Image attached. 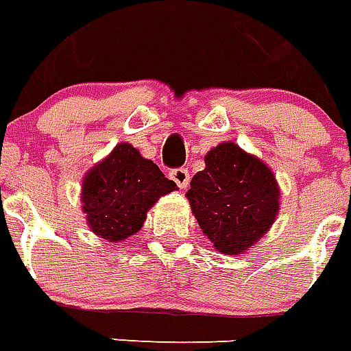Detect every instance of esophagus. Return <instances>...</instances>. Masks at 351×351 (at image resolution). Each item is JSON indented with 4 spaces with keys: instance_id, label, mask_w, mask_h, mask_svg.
<instances>
[{
    "instance_id": "34e87169",
    "label": "esophagus",
    "mask_w": 351,
    "mask_h": 351,
    "mask_svg": "<svg viewBox=\"0 0 351 351\" xmlns=\"http://www.w3.org/2000/svg\"><path fill=\"white\" fill-rule=\"evenodd\" d=\"M170 179H172L173 183L178 184L179 189L184 190L190 183V173L186 168H173L172 172H170Z\"/></svg>"
}]
</instances>
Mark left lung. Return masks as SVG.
<instances>
[{"label": "left lung", "mask_w": 351, "mask_h": 351, "mask_svg": "<svg viewBox=\"0 0 351 351\" xmlns=\"http://www.w3.org/2000/svg\"><path fill=\"white\" fill-rule=\"evenodd\" d=\"M204 165L190 181V208L215 250L237 255L271 228L279 212V184L265 162L232 141L212 148Z\"/></svg>", "instance_id": "left-lung-1"}]
</instances>
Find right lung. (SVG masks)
Segmentation results:
<instances>
[{
  "label": "right lung",
  "instance_id": "right-lung-1",
  "mask_svg": "<svg viewBox=\"0 0 351 351\" xmlns=\"http://www.w3.org/2000/svg\"><path fill=\"white\" fill-rule=\"evenodd\" d=\"M176 190L156 162L145 159L130 143H119L86 172L81 203L96 235L119 243L139 232L147 212L161 195Z\"/></svg>",
  "mask_w": 351,
  "mask_h": 351
}]
</instances>
